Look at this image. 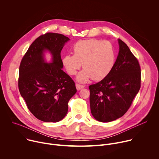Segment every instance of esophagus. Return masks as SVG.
<instances>
[{"mask_svg":"<svg viewBox=\"0 0 159 159\" xmlns=\"http://www.w3.org/2000/svg\"><path fill=\"white\" fill-rule=\"evenodd\" d=\"M75 86H76V88H77V89L78 90H80L81 89H82V88H84L85 87L84 85H80V84H76Z\"/></svg>","mask_w":159,"mask_h":159,"instance_id":"1","label":"esophagus"}]
</instances>
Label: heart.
Returning <instances> with one entry per match:
<instances>
[{"label":"heart","instance_id":"heart-1","mask_svg":"<svg viewBox=\"0 0 159 159\" xmlns=\"http://www.w3.org/2000/svg\"><path fill=\"white\" fill-rule=\"evenodd\" d=\"M74 55H66L62 62L67 73L75 75L83 63L84 70L77 79L85 83L90 78L94 80L104 79L111 72L116 61V52L107 41L88 39L77 41L73 46Z\"/></svg>","mask_w":159,"mask_h":159}]
</instances>
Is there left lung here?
Segmentation results:
<instances>
[{
	"mask_svg": "<svg viewBox=\"0 0 159 159\" xmlns=\"http://www.w3.org/2000/svg\"><path fill=\"white\" fill-rule=\"evenodd\" d=\"M120 51L114 67L107 77L89 85L93 116L107 123L123 116L141 87V69L137 58L126 44L118 39Z\"/></svg>",
	"mask_w": 159,
	"mask_h": 159,
	"instance_id": "obj_1",
	"label": "left lung"
}]
</instances>
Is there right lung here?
I'll return each instance as SVG.
<instances>
[{"mask_svg":"<svg viewBox=\"0 0 159 159\" xmlns=\"http://www.w3.org/2000/svg\"><path fill=\"white\" fill-rule=\"evenodd\" d=\"M69 38L47 33L37 38L22 57L19 66L18 87L28 109L44 122H58L68 111V103L76 93L72 79L62 70L60 53ZM49 50L53 63H45L43 52Z\"/></svg>","mask_w":159,"mask_h":159,"instance_id":"1","label":"right lung"}]
</instances>
